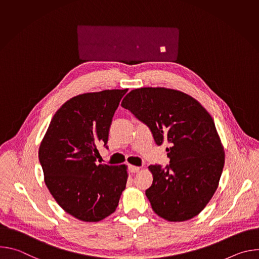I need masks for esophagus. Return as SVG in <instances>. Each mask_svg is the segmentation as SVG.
<instances>
[{"label": "esophagus", "mask_w": 259, "mask_h": 259, "mask_svg": "<svg viewBox=\"0 0 259 259\" xmlns=\"http://www.w3.org/2000/svg\"><path fill=\"white\" fill-rule=\"evenodd\" d=\"M128 169H129V171H130L131 173H137V172L140 170V168H139V167L132 166V165H130V166L128 167Z\"/></svg>", "instance_id": "34e87169"}]
</instances>
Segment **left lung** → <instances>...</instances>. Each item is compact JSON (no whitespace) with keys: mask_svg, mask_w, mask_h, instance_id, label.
Returning <instances> with one entry per match:
<instances>
[{"mask_svg":"<svg viewBox=\"0 0 259 259\" xmlns=\"http://www.w3.org/2000/svg\"><path fill=\"white\" fill-rule=\"evenodd\" d=\"M121 105L149 127L158 145H170L169 164L149 167L154 180L145 195L153 210L169 221L198 215L213 197L225 165L209 113L192 96L166 88L132 90Z\"/></svg>","mask_w":259,"mask_h":259,"instance_id":"left-lung-1","label":"left lung"}]
</instances>
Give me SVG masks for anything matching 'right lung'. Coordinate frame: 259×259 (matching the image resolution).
<instances>
[{
  "instance_id": "add662e5",
  "label": "right lung",
  "mask_w": 259,
  "mask_h": 259,
  "mask_svg": "<svg viewBox=\"0 0 259 259\" xmlns=\"http://www.w3.org/2000/svg\"><path fill=\"white\" fill-rule=\"evenodd\" d=\"M128 89L85 93L67 100L52 118L39 150L45 183L68 214L96 223L115 212L128 178L125 165L96 164L107 149L113 117Z\"/></svg>"
}]
</instances>
